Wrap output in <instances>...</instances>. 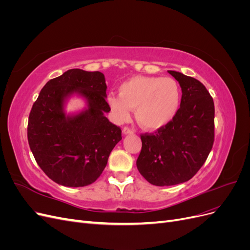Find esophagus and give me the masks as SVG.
<instances>
[{
  "label": "esophagus",
  "instance_id": "obj_1",
  "mask_svg": "<svg viewBox=\"0 0 250 250\" xmlns=\"http://www.w3.org/2000/svg\"><path fill=\"white\" fill-rule=\"evenodd\" d=\"M123 132H124L125 134H130V133H133V129H131L130 127L125 126V127L123 128Z\"/></svg>",
  "mask_w": 250,
  "mask_h": 250
}]
</instances>
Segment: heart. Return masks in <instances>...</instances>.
<instances>
[{
  "label": "heart",
  "mask_w": 250,
  "mask_h": 250,
  "mask_svg": "<svg viewBox=\"0 0 250 250\" xmlns=\"http://www.w3.org/2000/svg\"><path fill=\"white\" fill-rule=\"evenodd\" d=\"M181 90L170 77L135 76L121 84L118 95H109L108 103L119 120L130 117L135 108L138 123L147 130L168 125L179 110Z\"/></svg>",
  "instance_id": "heart-1"
}]
</instances>
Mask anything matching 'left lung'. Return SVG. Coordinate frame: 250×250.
I'll return each instance as SVG.
<instances>
[{
  "mask_svg": "<svg viewBox=\"0 0 250 250\" xmlns=\"http://www.w3.org/2000/svg\"><path fill=\"white\" fill-rule=\"evenodd\" d=\"M168 73L183 90L179 110L168 125L141 134L137 160L143 177L158 187L190 180L206 163L215 139V106L207 87L179 72Z\"/></svg>",
  "mask_w": 250,
  "mask_h": 250,
  "instance_id": "left-lung-1",
  "label": "left lung"
}]
</instances>
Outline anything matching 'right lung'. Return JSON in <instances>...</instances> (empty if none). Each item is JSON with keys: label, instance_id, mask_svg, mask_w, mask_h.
Listing matches in <instances>:
<instances>
[{"label": "right lung", "instance_id": "obj_1", "mask_svg": "<svg viewBox=\"0 0 250 250\" xmlns=\"http://www.w3.org/2000/svg\"><path fill=\"white\" fill-rule=\"evenodd\" d=\"M79 92L89 108L65 117L64 98ZM106 83L100 72L72 69L46 83L33 103L28 120V143L37 165L56 184L84 187L99 177L122 130L109 122Z\"/></svg>", "mask_w": 250, "mask_h": 250}]
</instances>
